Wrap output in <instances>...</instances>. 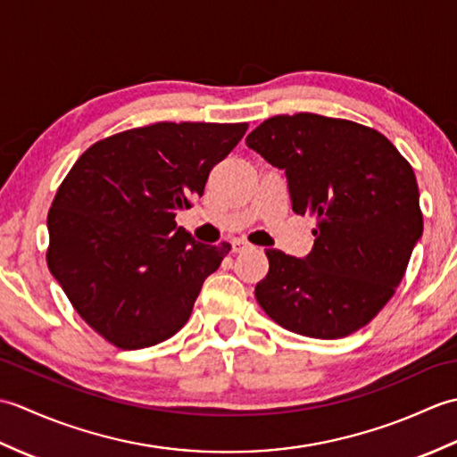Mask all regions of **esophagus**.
Returning <instances> with one entry per match:
<instances>
[{"label": "esophagus", "mask_w": 457, "mask_h": 457, "mask_svg": "<svg viewBox=\"0 0 457 457\" xmlns=\"http://www.w3.org/2000/svg\"><path fill=\"white\" fill-rule=\"evenodd\" d=\"M251 247H253V245L247 244L245 239H234V241H231V251H234V253H244V251H247Z\"/></svg>", "instance_id": "obj_1"}]
</instances>
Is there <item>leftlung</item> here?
<instances>
[{
    "label": "left lung",
    "mask_w": 457,
    "mask_h": 457,
    "mask_svg": "<svg viewBox=\"0 0 457 457\" xmlns=\"http://www.w3.org/2000/svg\"><path fill=\"white\" fill-rule=\"evenodd\" d=\"M245 143L285 170L298 216L316 218L304 259L265 251L257 303L300 336L353 334L389 303L422 237L412 167L378 131L316 113L275 115Z\"/></svg>",
    "instance_id": "1"
}]
</instances>
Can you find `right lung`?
I'll return each instance as SVG.
<instances>
[{
    "label": "right lung",
    "mask_w": 457,
    "mask_h": 457,
    "mask_svg": "<svg viewBox=\"0 0 457 457\" xmlns=\"http://www.w3.org/2000/svg\"><path fill=\"white\" fill-rule=\"evenodd\" d=\"M245 131L247 123H153L94 143L66 174L46 218V263L110 344L149 347L188 322L231 245L200 244L174 218Z\"/></svg>",
    "instance_id": "right-lung-1"
}]
</instances>
